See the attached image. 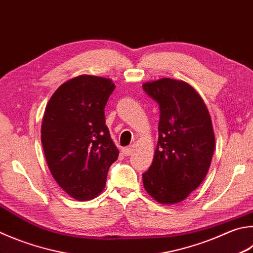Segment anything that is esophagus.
Instances as JSON below:
<instances>
[{
  "instance_id": "1",
  "label": "esophagus",
  "mask_w": 253,
  "mask_h": 253,
  "mask_svg": "<svg viewBox=\"0 0 253 253\" xmlns=\"http://www.w3.org/2000/svg\"><path fill=\"white\" fill-rule=\"evenodd\" d=\"M132 151H134V146H128L125 147V148H123V154L125 156H130L132 154Z\"/></svg>"
}]
</instances>
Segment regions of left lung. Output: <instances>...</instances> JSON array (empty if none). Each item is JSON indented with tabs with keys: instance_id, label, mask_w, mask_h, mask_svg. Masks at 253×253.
I'll use <instances>...</instances> for the list:
<instances>
[{
	"instance_id": "8db88e82",
	"label": "left lung",
	"mask_w": 253,
	"mask_h": 253,
	"mask_svg": "<svg viewBox=\"0 0 253 253\" xmlns=\"http://www.w3.org/2000/svg\"><path fill=\"white\" fill-rule=\"evenodd\" d=\"M142 88L160 109L157 147L142 182L158 203L178 204L209 170L214 151L212 123L201 96L186 82L162 79L145 83Z\"/></svg>"
}]
</instances>
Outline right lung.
I'll list each match as a JSON object with an SVG mask.
<instances>
[{
    "mask_svg": "<svg viewBox=\"0 0 253 253\" xmlns=\"http://www.w3.org/2000/svg\"><path fill=\"white\" fill-rule=\"evenodd\" d=\"M112 80L80 75L55 90L45 108L41 139L58 186L80 201L97 197L119 151L105 125Z\"/></svg>",
    "mask_w": 253,
    "mask_h": 253,
    "instance_id": "1",
    "label": "right lung"
}]
</instances>
